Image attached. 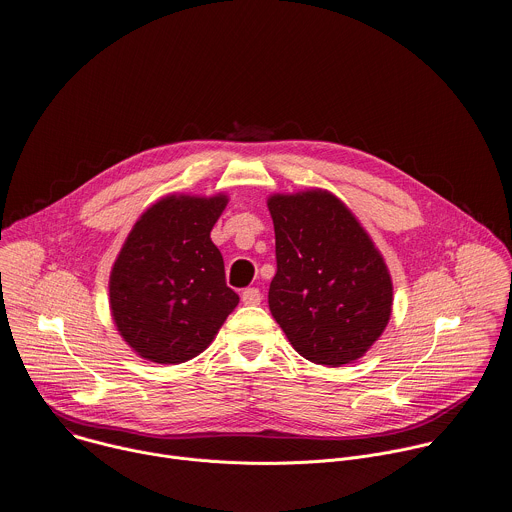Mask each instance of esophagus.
Returning <instances> with one entry per match:
<instances>
[{
    "instance_id": "34e87169",
    "label": "esophagus",
    "mask_w": 512,
    "mask_h": 512,
    "mask_svg": "<svg viewBox=\"0 0 512 512\" xmlns=\"http://www.w3.org/2000/svg\"><path fill=\"white\" fill-rule=\"evenodd\" d=\"M241 299H243V303H247V305H257V303H261L263 295H261V291H259L257 287H247V289H243Z\"/></svg>"
}]
</instances>
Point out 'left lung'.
Segmentation results:
<instances>
[{"label":"left lung","mask_w":512,"mask_h":512,"mask_svg":"<svg viewBox=\"0 0 512 512\" xmlns=\"http://www.w3.org/2000/svg\"><path fill=\"white\" fill-rule=\"evenodd\" d=\"M277 271L269 309L305 360L344 366L362 358L388 325L392 279L384 257L327 191L275 195Z\"/></svg>","instance_id":"obj_1"}]
</instances>
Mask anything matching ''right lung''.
<instances>
[{
    "label": "right lung",
    "instance_id": "add662e5",
    "mask_svg": "<svg viewBox=\"0 0 512 512\" xmlns=\"http://www.w3.org/2000/svg\"><path fill=\"white\" fill-rule=\"evenodd\" d=\"M227 205L166 197L132 227L110 275V309L124 342L144 360L183 364L199 356L237 307L211 229Z\"/></svg>",
    "mask_w": 512,
    "mask_h": 512
}]
</instances>
